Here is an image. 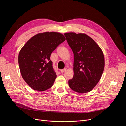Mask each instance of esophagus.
<instances>
[{
	"label": "esophagus",
	"mask_w": 126,
	"mask_h": 126,
	"mask_svg": "<svg viewBox=\"0 0 126 126\" xmlns=\"http://www.w3.org/2000/svg\"><path fill=\"white\" fill-rule=\"evenodd\" d=\"M66 70V69H65V68H64V69H61V72H62V73H63V72H65Z\"/></svg>",
	"instance_id": "esophagus-1"
}]
</instances>
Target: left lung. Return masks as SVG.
<instances>
[{
	"mask_svg": "<svg viewBox=\"0 0 126 126\" xmlns=\"http://www.w3.org/2000/svg\"><path fill=\"white\" fill-rule=\"evenodd\" d=\"M74 55L72 79L68 81L70 88L78 93L92 90L102 77L105 61L103 51L91 38L85 34H64Z\"/></svg>",
	"mask_w": 126,
	"mask_h": 126,
	"instance_id": "obj_1",
	"label": "left lung"
}]
</instances>
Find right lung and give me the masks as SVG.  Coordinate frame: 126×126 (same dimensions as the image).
<instances>
[{"mask_svg": "<svg viewBox=\"0 0 126 126\" xmlns=\"http://www.w3.org/2000/svg\"><path fill=\"white\" fill-rule=\"evenodd\" d=\"M66 40L60 33L45 32L31 38L19 52L18 63L21 76L33 89L50 88L57 77L50 55Z\"/></svg>", "mask_w": 126, "mask_h": 126, "instance_id": "obj_1", "label": "right lung"}]
</instances>
